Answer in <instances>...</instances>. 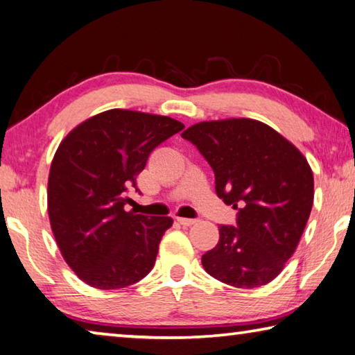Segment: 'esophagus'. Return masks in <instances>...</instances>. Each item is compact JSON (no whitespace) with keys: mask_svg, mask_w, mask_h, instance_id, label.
<instances>
[{"mask_svg":"<svg viewBox=\"0 0 355 355\" xmlns=\"http://www.w3.org/2000/svg\"><path fill=\"white\" fill-rule=\"evenodd\" d=\"M177 220H178L182 225H184V227H189V225L196 224V222H197L196 219H188V218H177Z\"/></svg>","mask_w":355,"mask_h":355,"instance_id":"obj_1","label":"esophagus"}]
</instances>
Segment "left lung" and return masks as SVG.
Wrapping results in <instances>:
<instances>
[{"instance_id":"left-lung-1","label":"left lung","mask_w":355,"mask_h":355,"mask_svg":"<svg viewBox=\"0 0 355 355\" xmlns=\"http://www.w3.org/2000/svg\"><path fill=\"white\" fill-rule=\"evenodd\" d=\"M182 137L211 166L218 197L238 209L235 227L219 225V241L202 257L203 268L236 288L269 284L296 250L313 207L307 159L254 119L200 122Z\"/></svg>"}]
</instances>
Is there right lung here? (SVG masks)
<instances>
[{"label": "right lung", "mask_w": 355, "mask_h": 355, "mask_svg": "<svg viewBox=\"0 0 355 355\" xmlns=\"http://www.w3.org/2000/svg\"><path fill=\"white\" fill-rule=\"evenodd\" d=\"M183 128L166 116L110 110L59 144L48 177V216L64 260L84 284L117 290L152 271L173 220L125 211V196L153 148Z\"/></svg>", "instance_id": "1"}]
</instances>
